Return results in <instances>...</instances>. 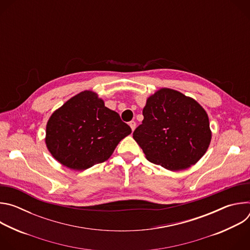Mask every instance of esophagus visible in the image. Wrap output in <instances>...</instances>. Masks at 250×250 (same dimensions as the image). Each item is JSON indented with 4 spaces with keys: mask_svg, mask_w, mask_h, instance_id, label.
Listing matches in <instances>:
<instances>
[{
    "mask_svg": "<svg viewBox=\"0 0 250 250\" xmlns=\"http://www.w3.org/2000/svg\"><path fill=\"white\" fill-rule=\"evenodd\" d=\"M129 126H130L131 130L133 131V130L135 129V126H136V124H135V122H134V121H131V122H129Z\"/></svg>",
    "mask_w": 250,
    "mask_h": 250,
    "instance_id": "1",
    "label": "esophagus"
}]
</instances>
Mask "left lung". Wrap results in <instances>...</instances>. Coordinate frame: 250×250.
Wrapping results in <instances>:
<instances>
[{"instance_id": "obj_1", "label": "left lung", "mask_w": 250, "mask_h": 250, "mask_svg": "<svg viewBox=\"0 0 250 250\" xmlns=\"http://www.w3.org/2000/svg\"><path fill=\"white\" fill-rule=\"evenodd\" d=\"M142 115L133 138L148 161L178 171L206 153L211 139L208 117L194 99L162 88L147 99Z\"/></svg>"}]
</instances>
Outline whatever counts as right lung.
<instances>
[{"label":"right lung","mask_w":250,"mask_h":250,"mask_svg":"<svg viewBox=\"0 0 250 250\" xmlns=\"http://www.w3.org/2000/svg\"><path fill=\"white\" fill-rule=\"evenodd\" d=\"M131 128L92 91L68 100L49 118L45 144L51 155L73 170L108 160Z\"/></svg>","instance_id":"right-lung-1"}]
</instances>
